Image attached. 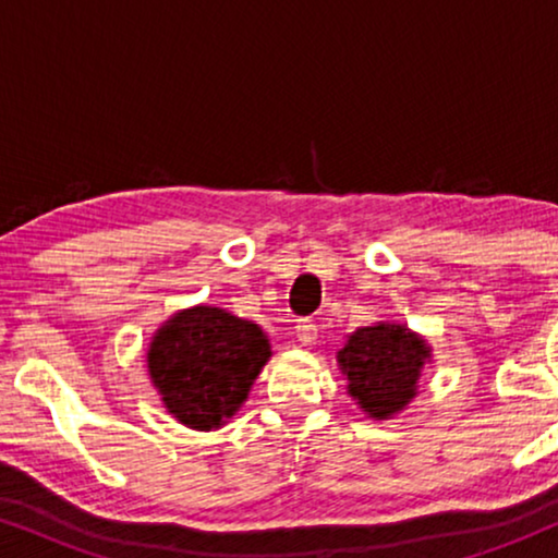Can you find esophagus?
<instances>
[{
	"mask_svg": "<svg viewBox=\"0 0 558 558\" xmlns=\"http://www.w3.org/2000/svg\"><path fill=\"white\" fill-rule=\"evenodd\" d=\"M296 340H300L302 345H315L317 325L312 323V319H300V323H296Z\"/></svg>",
	"mask_w": 558,
	"mask_h": 558,
	"instance_id": "obj_1",
	"label": "esophagus"
}]
</instances>
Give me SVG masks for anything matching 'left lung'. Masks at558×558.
Here are the masks:
<instances>
[{"mask_svg":"<svg viewBox=\"0 0 558 558\" xmlns=\"http://www.w3.org/2000/svg\"><path fill=\"white\" fill-rule=\"evenodd\" d=\"M432 350L407 325L357 327L338 353L348 393L371 418H391L416 396Z\"/></svg>","mask_w":558,"mask_h":558,"instance_id":"obj_1","label":"left lung"}]
</instances>
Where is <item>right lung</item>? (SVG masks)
Here are the masks:
<instances>
[{"label": "right lung", "mask_w": 558, "mask_h": 558, "mask_svg": "<svg viewBox=\"0 0 558 558\" xmlns=\"http://www.w3.org/2000/svg\"><path fill=\"white\" fill-rule=\"evenodd\" d=\"M271 345L264 330L220 307L174 312L155 332L147 368L165 409L190 429H218L248 399Z\"/></svg>", "instance_id": "obj_1"}]
</instances>
